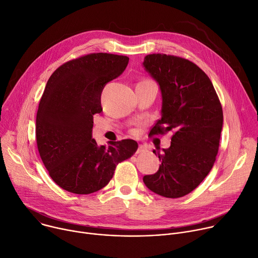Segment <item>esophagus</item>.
<instances>
[{
  "mask_svg": "<svg viewBox=\"0 0 258 258\" xmlns=\"http://www.w3.org/2000/svg\"><path fill=\"white\" fill-rule=\"evenodd\" d=\"M145 151H147V147H146V146H144V145H139V148H138V150H137V154L143 153V152H145Z\"/></svg>",
  "mask_w": 258,
  "mask_h": 258,
  "instance_id": "1",
  "label": "esophagus"
}]
</instances>
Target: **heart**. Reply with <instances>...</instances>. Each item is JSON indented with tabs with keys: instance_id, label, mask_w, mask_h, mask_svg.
<instances>
[{
	"instance_id": "b5f03b06",
	"label": "heart",
	"mask_w": 258,
	"mask_h": 258,
	"mask_svg": "<svg viewBox=\"0 0 258 258\" xmlns=\"http://www.w3.org/2000/svg\"><path fill=\"white\" fill-rule=\"evenodd\" d=\"M142 80H150V79H147V78H144V79H142Z\"/></svg>"
}]
</instances>
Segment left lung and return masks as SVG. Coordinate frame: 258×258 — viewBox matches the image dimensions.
Returning <instances> with one entry per match:
<instances>
[{"mask_svg": "<svg viewBox=\"0 0 258 258\" xmlns=\"http://www.w3.org/2000/svg\"><path fill=\"white\" fill-rule=\"evenodd\" d=\"M143 64L158 82L162 96L161 118L150 134L173 133L171 146L158 154V171L143 181L161 197L182 198L197 188L216 160L222 106L210 78L195 62L153 53L145 56Z\"/></svg>", "mask_w": 258, "mask_h": 258, "instance_id": "left-lung-1", "label": "left lung"}]
</instances>
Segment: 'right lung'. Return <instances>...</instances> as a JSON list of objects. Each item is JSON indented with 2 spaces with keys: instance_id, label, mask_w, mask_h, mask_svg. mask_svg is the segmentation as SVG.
Wrapping results in <instances>:
<instances>
[{
  "instance_id": "add662e5",
  "label": "right lung",
  "mask_w": 258,
  "mask_h": 258,
  "mask_svg": "<svg viewBox=\"0 0 258 258\" xmlns=\"http://www.w3.org/2000/svg\"><path fill=\"white\" fill-rule=\"evenodd\" d=\"M128 60L125 55L85 54L58 67L45 86L36 118L37 147L49 176L69 192L102 189L117 165L138 149L134 140L109 142L107 148L91 138L93 115L103 111L102 91Z\"/></svg>"
}]
</instances>
